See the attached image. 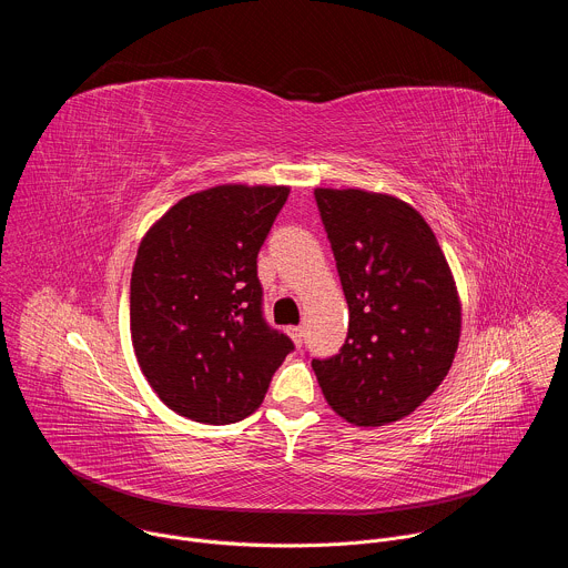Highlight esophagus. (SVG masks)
Wrapping results in <instances>:
<instances>
[{
	"mask_svg": "<svg viewBox=\"0 0 568 568\" xmlns=\"http://www.w3.org/2000/svg\"><path fill=\"white\" fill-rule=\"evenodd\" d=\"M287 335L292 337V342L296 344V348H301V346H303V328H301V326H292V328H287Z\"/></svg>",
	"mask_w": 568,
	"mask_h": 568,
	"instance_id": "esophagus-1",
	"label": "esophagus"
}]
</instances>
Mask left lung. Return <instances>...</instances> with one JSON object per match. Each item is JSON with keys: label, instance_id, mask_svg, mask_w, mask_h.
Instances as JSON below:
<instances>
[{"label": "left lung", "instance_id": "obj_1", "mask_svg": "<svg viewBox=\"0 0 568 568\" xmlns=\"http://www.w3.org/2000/svg\"><path fill=\"white\" fill-rule=\"evenodd\" d=\"M351 321L339 355L312 359L323 397L357 427L407 418L447 377L460 298L425 217L364 189H314Z\"/></svg>", "mask_w": 568, "mask_h": 568}]
</instances>
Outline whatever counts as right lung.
Returning a JSON list of instances; mask_svg holds the SVG:
<instances>
[{
  "label": "right lung",
  "mask_w": 568,
  "mask_h": 568,
  "mask_svg": "<svg viewBox=\"0 0 568 568\" xmlns=\"http://www.w3.org/2000/svg\"><path fill=\"white\" fill-rule=\"evenodd\" d=\"M290 186L220 184L143 235L130 281L136 362L159 399L206 425L252 416L294 348L263 318L256 258Z\"/></svg>",
  "instance_id": "1"
}]
</instances>
